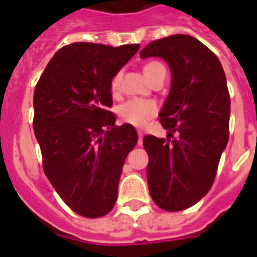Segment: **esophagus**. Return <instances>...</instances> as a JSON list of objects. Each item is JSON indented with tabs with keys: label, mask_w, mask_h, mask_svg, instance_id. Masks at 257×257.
Here are the masks:
<instances>
[{
	"label": "esophagus",
	"mask_w": 257,
	"mask_h": 257,
	"mask_svg": "<svg viewBox=\"0 0 257 257\" xmlns=\"http://www.w3.org/2000/svg\"><path fill=\"white\" fill-rule=\"evenodd\" d=\"M143 144V132H140L139 131V145Z\"/></svg>",
	"instance_id": "34e87169"
}]
</instances>
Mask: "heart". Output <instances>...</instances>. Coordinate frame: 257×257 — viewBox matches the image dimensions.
<instances>
[{"label":"heart","instance_id":"obj_1","mask_svg":"<svg viewBox=\"0 0 257 257\" xmlns=\"http://www.w3.org/2000/svg\"><path fill=\"white\" fill-rule=\"evenodd\" d=\"M144 73L151 81H155L159 77H163V76L165 77L167 70L161 62L149 61L144 65ZM121 77H122V73H121V70H118L110 78L109 86H110L112 93H117L120 90ZM157 112H159V105L156 101L144 100V98H131V100L125 101L124 104H121L117 109V113L121 120L126 124L137 126V128L145 126L153 117L156 116Z\"/></svg>","mask_w":257,"mask_h":257}]
</instances>
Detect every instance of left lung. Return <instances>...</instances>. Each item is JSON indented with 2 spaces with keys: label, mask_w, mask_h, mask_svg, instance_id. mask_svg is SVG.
Segmentation results:
<instances>
[{
  "label": "left lung",
  "mask_w": 257,
  "mask_h": 257,
  "mask_svg": "<svg viewBox=\"0 0 257 257\" xmlns=\"http://www.w3.org/2000/svg\"><path fill=\"white\" fill-rule=\"evenodd\" d=\"M140 57L164 58L172 72L171 92L160 112L168 137L147 135L143 140L149 193L161 209L183 211L211 189L227 147L231 98L225 73L216 54L187 34L155 40Z\"/></svg>",
  "instance_id": "1"
}]
</instances>
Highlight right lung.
Listing matches in <instances>:
<instances>
[{
    "mask_svg": "<svg viewBox=\"0 0 257 257\" xmlns=\"http://www.w3.org/2000/svg\"><path fill=\"white\" fill-rule=\"evenodd\" d=\"M140 49L73 42L57 50L34 89L33 128L42 168L64 203L96 219L112 211L135 126L114 125L110 78Z\"/></svg>",
    "mask_w": 257,
    "mask_h": 257,
    "instance_id": "obj_1",
    "label": "right lung"
}]
</instances>
